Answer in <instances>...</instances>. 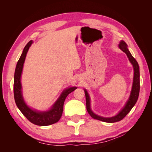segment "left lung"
Listing matches in <instances>:
<instances>
[{"label":"left lung","instance_id":"left-lung-1","mask_svg":"<svg viewBox=\"0 0 152 152\" xmlns=\"http://www.w3.org/2000/svg\"><path fill=\"white\" fill-rule=\"evenodd\" d=\"M118 47L124 53H125L126 54L127 56L129 58V60L130 61V62L133 66V68H134V78H133V84L132 87V90L131 92V95L124 108L119 112V113L117 115L112 117H103L98 115H96L92 112L90 105L91 104L89 96L88 94V93H87V91L86 89H84L86 99V108L87 110V112L89 113V114L94 119H96V120H99L101 121L109 123H113L120 121L127 115V114L131 111L132 107H134V104L137 102L140 89V68L138 63H137L134 57L132 56V54L129 52V50L127 49V45L126 43L124 42V41H121L118 45Z\"/></svg>","mask_w":152,"mask_h":152}]
</instances>
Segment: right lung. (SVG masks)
Instances as JSON below:
<instances>
[{
    "label": "right lung",
    "instance_id": "1",
    "mask_svg": "<svg viewBox=\"0 0 152 152\" xmlns=\"http://www.w3.org/2000/svg\"><path fill=\"white\" fill-rule=\"evenodd\" d=\"M33 43L32 40L26 45L18 60L14 77V96L18 108L23 115L32 124L40 126H46L57 122L60 119L63 110V104L67 96L75 90L77 87H72L64 90L63 93L48 111L38 112L32 110L25 103L21 91V76L25 60L26 53Z\"/></svg>",
    "mask_w": 152,
    "mask_h": 152
}]
</instances>
